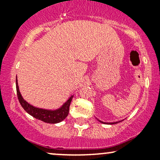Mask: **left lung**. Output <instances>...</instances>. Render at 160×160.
Returning <instances> with one entry per match:
<instances>
[{
    "label": "left lung",
    "mask_w": 160,
    "mask_h": 160,
    "mask_svg": "<svg viewBox=\"0 0 160 160\" xmlns=\"http://www.w3.org/2000/svg\"><path fill=\"white\" fill-rule=\"evenodd\" d=\"M99 122H102V123H104V124H110V125H113V124H116V123H118V122H120V121H119V122H108V123H106V122H102V121H101V120H98Z\"/></svg>",
    "instance_id": "obj_1"
}]
</instances>
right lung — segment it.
Returning a JSON list of instances; mask_svg holds the SVG:
<instances>
[{"instance_id": "add662e5", "label": "right lung", "mask_w": 160, "mask_h": 160, "mask_svg": "<svg viewBox=\"0 0 160 160\" xmlns=\"http://www.w3.org/2000/svg\"><path fill=\"white\" fill-rule=\"evenodd\" d=\"M16 92H17V96L19 98V101L21 104L22 107L24 108L25 111L27 112L28 114L32 116L34 118L38 119V120L43 121L44 122L47 123L55 124L58 123V122H62L67 117L69 113V107L71 104V100H72L74 95L70 96V98L62 104L59 108L56 110H47L43 109V108H39L34 107L29 104L28 102H26L22 98L21 93H20L19 85H18V80L17 76H16Z\"/></svg>"}]
</instances>
